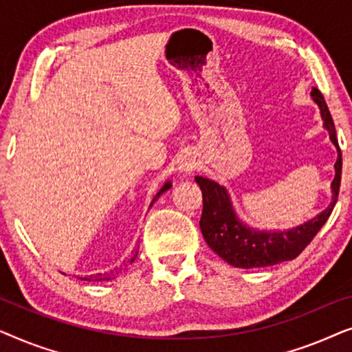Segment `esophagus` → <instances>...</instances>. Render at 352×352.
<instances>
[{
  "mask_svg": "<svg viewBox=\"0 0 352 352\" xmlns=\"http://www.w3.org/2000/svg\"><path fill=\"white\" fill-rule=\"evenodd\" d=\"M194 168H195L194 163H190V162H182L181 165H179V171L184 173V175H187V173H190L192 170H194Z\"/></svg>",
  "mask_w": 352,
  "mask_h": 352,
  "instance_id": "obj_1",
  "label": "esophagus"
}]
</instances>
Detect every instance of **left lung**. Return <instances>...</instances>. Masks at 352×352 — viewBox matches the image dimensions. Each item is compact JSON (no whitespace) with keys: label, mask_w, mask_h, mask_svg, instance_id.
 <instances>
[{"label":"left lung","mask_w":352,"mask_h":352,"mask_svg":"<svg viewBox=\"0 0 352 352\" xmlns=\"http://www.w3.org/2000/svg\"><path fill=\"white\" fill-rule=\"evenodd\" d=\"M312 100L320 110L324 128L338 152L335 163V177L331 181V201L324 211L307 219L306 223L290 229H256L240 219L230 199L229 190L219 182L208 177L197 176L195 182L200 186L204 197V211L200 218L201 234L208 247L234 267L252 269L266 267L274 264L292 261L305 250L316 234L327 223L338 200L341 182V151L336 139V131L330 110L324 96L317 88L311 91Z\"/></svg>","instance_id":"1"}]
</instances>
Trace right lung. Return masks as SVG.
Returning a JSON list of instances; mask_svg holds the SVG:
<instances>
[{"label":"right lung","mask_w":352,"mask_h":352,"mask_svg":"<svg viewBox=\"0 0 352 352\" xmlns=\"http://www.w3.org/2000/svg\"><path fill=\"white\" fill-rule=\"evenodd\" d=\"M170 187H171V181H166L165 184L162 186V189L158 190L157 194H155V197H153V199H152V204H151V206L153 205V201H155V200L158 199V197H160V195L163 194V192H166L168 189H170ZM138 250H139V247L134 248V252H133V256L128 259V263H133V261H134V258L138 256ZM81 278H83V280H88V282H91V280H93V282H98V280H112V278H115V274H96V276H89V277H81Z\"/></svg>","instance_id":"1"}]
</instances>
